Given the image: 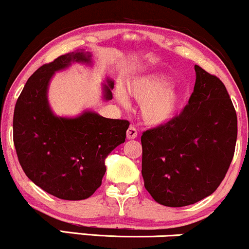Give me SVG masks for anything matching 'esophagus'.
I'll return each mask as SVG.
<instances>
[{"label": "esophagus", "mask_w": 249, "mask_h": 249, "mask_svg": "<svg viewBox=\"0 0 249 249\" xmlns=\"http://www.w3.org/2000/svg\"><path fill=\"white\" fill-rule=\"evenodd\" d=\"M126 136H127V139L137 138V136H138V131H137V128L134 126H130L127 128Z\"/></svg>", "instance_id": "34e87169"}]
</instances>
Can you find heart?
<instances>
[{
  "label": "heart",
  "instance_id": "1",
  "mask_svg": "<svg viewBox=\"0 0 249 249\" xmlns=\"http://www.w3.org/2000/svg\"><path fill=\"white\" fill-rule=\"evenodd\" d=\"M166 83V79L160 77H147L128 87V93L142 103V117L148 124H165L177 113L180 93L176 88H165ZM117 97L123 104L127 103L126 95L123 90H118Z\"/></svg>",
  "mask_w": 249,
  "mask_h": 249
}]
</instances>
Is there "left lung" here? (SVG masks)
<instances>
[{
    "label": "left lung",
    "instance_id": "8db88e82",
    "mask_svg": "<svg viewBox=\"0 0 249 249\" xmlns=\"http://www.w3.org/2000/svg\"><path fill=\"white\" fill-rule=\"evenodd\" d=\"M194 70V90L184 110L142 136L144 186L168 207L187 206L211 196L235 151L238 118L224 83L199 65Z\"/></svg>",
    "mask_w": 249,
    "mask_h": 249
}]
</instances>
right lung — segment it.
Masks as SVG:
<instances>
[{"label": "right lung", "instance_id": "1", "mask_svg": "<svg viewBox=\"0 0 249 249\" xmlns=\"http://www.w3.org/2000/svg\"><path fill=\"white\" fill-rule=\"evenodd\" d=\"M89 53L76 51L42 65L25 83L14 111V145L24 173L34 184L64 200H83L102 185L105 158L125 142L130 123L85 111L76 118L53 113L48 85L56 71L71 62L90 63ZM104 85V98L112 99L113 82Z\"/></svg>", "mask_w": 249, "mask_h": 249}]
</instances>
